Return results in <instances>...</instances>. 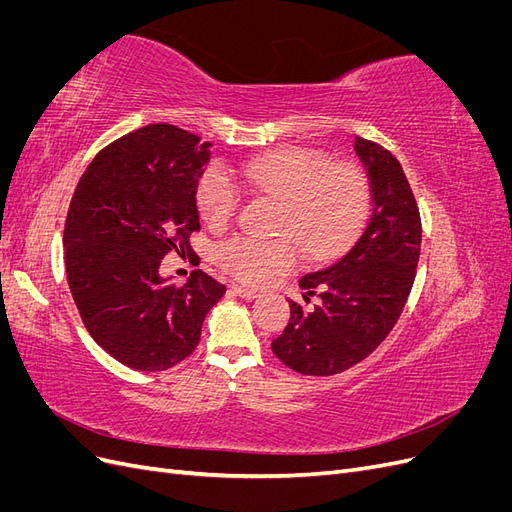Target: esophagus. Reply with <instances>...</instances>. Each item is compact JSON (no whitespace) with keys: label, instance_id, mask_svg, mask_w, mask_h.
<instances>
[{"label":"esophagus","instance_id":"obj_1","mask_svg":"<svg viewBox=\"0 0 512 512\" xmlns=\"http://www.w3.org/2000/svg\"><path fill=\"white\" fill-rule=\"evenodd\" d=\"M232 292L237 294V297H241V299H256L258 297V292L254 290V288H247V286H241V284H232V288H230Z\"/></svg>","mask_w":512,"mask_h":512}]
</instances>
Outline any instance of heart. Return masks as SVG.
<instances>
[{
  "label": "heart",
  "mask_w": 512,
  "mask_h": 512,
  "mask_svg": "<svg viewBox=\"0 0 512 512\" xmlns=\"http://www.w3.org/2000/svg\"><path fill=\"white\" fill-rule=\"evenodd\" d=\"M241 177L262 194L284 200L280 239L230 237L215 247L218 265L247 284H269L299 267L301 247L329 258L356 235L369 211V183L354 164H331L320 151L290 147L243 164ZM241 192L230 170L213 162L196 183L200 218L211 228L232 220Z\"/></svg>",
  "instance_id": "1"
}]
</instances>
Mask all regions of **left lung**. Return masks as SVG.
I'll use <instances>...</instances> for the list:
<instances>
[{"label":"left lung","instance_id":"1","mask_svg":"<svg viewBox=\"0 0 512 512\" xmlns=\"http://www.w3.org/2000/svg\"><path fill=\"white\" fill-rule=\"evenodd\" d=\"M363 160L371 209L365 226L329 267L299 280L312 312L290 301V320L271 342L273 354L303 376H335L361 363L395 327L421 256V213L399 160L389 149L354 138Z\"/></svg>","mask_w":512,"mask_h":512}]
</instances>
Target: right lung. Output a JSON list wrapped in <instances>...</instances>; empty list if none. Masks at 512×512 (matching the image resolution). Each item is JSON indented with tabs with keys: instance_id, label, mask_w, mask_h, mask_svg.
<instances>
[{
	"instance_id": "add662e5",
	"label": "right lung",
	"mask_w": 512,
	"mask_h": 512,
	"mask_svg": "<svg viewBox=\"0 0 512 512\" xmlns=\"http://www.w3.org/2000/svg\"><path fill=\"white\" fill-rule=\"evenodd\" d=\"M207 162L209 143L151 123L106 145L70 200L64 256L72 299L94 342L132 369L164 371L188 359L226 292L200 269L183 286L160 277L168 252L192 250L196 183Z\"/></svg>"
}]
</instances>
